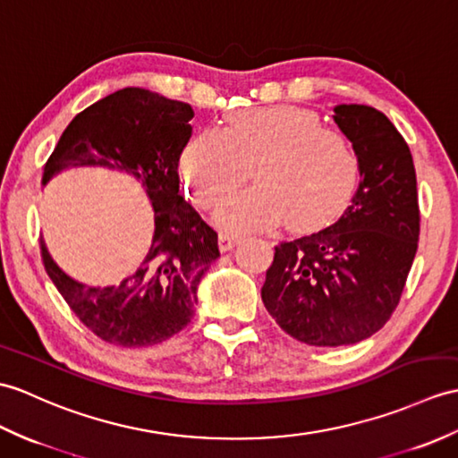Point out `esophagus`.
<instances>
[{
    "instance_id": "obj_1",
    "label": "esophagus",
    "mask_w": 458,
    "mask_h": 458,
    "mask_svg": "<svg viewBox=\"0 0 458 458\" xmlns=\"http://www.w3.org/2000/svg\"><path fill=\"white\" fill-rule=\"evenodd\" d=\"M240 242L238 236H233V233H228V232H220L218 233V246H220V251H230L236 243Z\"/></svg>"
}]
</instances>
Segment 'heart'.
<instances>
[{
	"label": "heart",
	"mask_w": 458,
	"mask_h": 458,
	"mask_svg": "<svg viewBox=\"0 0 458 458\" xmlns=\"http://www.w3.org/2000/svg\"><path fill=\"white\" fill-rule=\"evenodd\" d=\"M253 187L232 195L216 222L232 232L265 230L286 218L293 230L326 225L357 183L353 146L314 111L275 105L228 116L225 131H203L179 156V175L195 203L216 207L248 177Z\"/></svg>",
	"instance_id": "obj_1"
}]
</instances>
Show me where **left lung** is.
Here are the masks:
<instances>
[{"label":"left lung","mask_w":458,"mask_h":458,"mask_svg":"<svg viewBox=\"0 0 458 458\" xmlns=\"http://www.w3.org/2000/svg\"><path fill=\"white\" fill-rule=\"evenodd\" d=\"M334 123L357 154V193L334 226L279 243L261 289L281 329L318 347L359 344L390 320L420 240L416 169L396 126L347 103Z\"/></svg>","instance_id":"left-lung-1"}]
</instances>
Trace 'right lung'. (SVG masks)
Instances as JSON below:
<instances>
[{
  "mask_svg": "<svg viewBox=\"0 0 458 458\" xmlns=\"http://www.w3.org/2000/svg\"><path fill=\"white\" fill-rule=\"evenodd\" d=\"M189 103L142 88L114 91L76 114L52 152L42 185L76 167L134 177L154 208L146 258L119 284L93 286L62 271L40 242L48 277L91 332L121 347L162 344L195 314L199 284L215 261L218 236L179 195V156L189 142Z\"/></svg>",
  "mask_w": 458,
  "mask_h": 458,
  "instance_id": "right-lung-1",
  "label": "right lung"
}]
</instances>
